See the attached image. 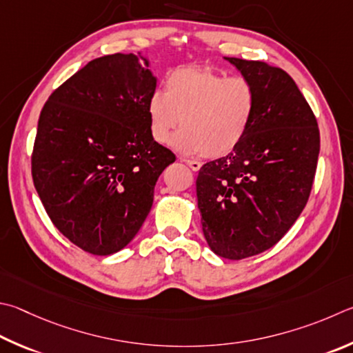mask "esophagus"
<instances>
[{"label": "esophagus", "instance_id": "1", "mask_svg": "<svg viewBox=\"0 0 353 353\" xmlns=\"http://www.w3.org/2000/svg\"><path fill=\"white\" fill-rule=\"evenodd\" d=\"M185 163H187L191 170L193 171H199L201 170V166H202V163L201 162H197V160H187V159H182Z\"/></svg>", "mask_w": 353, "mask_h": 353}]
</instances>
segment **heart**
I'll list each match as a JSON object with an SVG mask.
<instances>
[{
  "mask_svg": "<svg viewBox=\"0 0 353 353\" xmlns=\"http://www.w3.org/2000/svg\"><path fill=\"white\" fill-rule=\"evenodd\" d=\"M256 89L243 77H227L208 68H177L166 75L165 92L148 101L150 130L157 143L170 142L187 154L216 159L233 152L253 123Z\"/></svg>",
  "mask_w": 353,
  "mask_h": 353,
  "instance_id": "heart-1",
  "label": "heart"
}]
</instances>
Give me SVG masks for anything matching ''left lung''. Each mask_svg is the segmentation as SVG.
Here are the masks:
<instances>
[{"instance_id":"8db88e82","label":"left lung","mask_w":353,"mask_h":353,"mask_svg":"<svg viewBox=\"0 0 353 353\" xmlns=\"http://www.w3.org/2000/svg\"><path fill=\"white\" fill-rule=\"evenodd\" d=\"M225 60L254 86L258 103L238 148L199 171L196 193L210 248L239 261L272 248L304 210L316 172L319 130L285 70L264 61Z\"/></svg>"}]
</instances>
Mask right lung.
Returning a JSON list of instances; mask_svg holds the SVG:
<instances>
[{"label":"right lung","instance_id":"1","mask_svg":"<svg viewBox=\"0 0 353 353\" xmlns=\"http://www.w3.org/2000/svg\"><path fill=\"white\" fill-rule=\"evenodd\" d=\"M156 85L146 60L105 55L43 106L32 179L54 225L88 253L108 256L132 241L159 176L176 160L151 136L148 101Z\"/></svg>","mask_w":353,"mask_h":353}]
</instances>
